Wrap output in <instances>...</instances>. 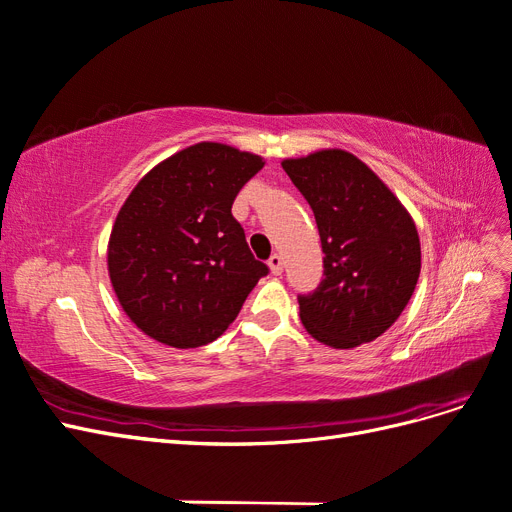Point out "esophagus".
Instances as JSON below:
<instances>
[{
	"mask_svg": "<svg viewBox=\"0 0 512 512\" xmlns=\"http://www.w3.org/2000/svg\"><path fill=\"white\" fill-rule=\"evenodd\" d=\"M269 269H271L273 275H280V273L284 271V260H282L280 254H273V256L269 258Z\"/></svg>",
	"mask_w": 512,
	"mask_h": 512,
	"instance_id": "obj_1",
	"label": "esophagus"
}]
</instances>
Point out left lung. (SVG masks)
Masks as SVG:
<instances>
[{
	"instance_id": "obj_1",
	"label": "left lung",
	"mask_w": 512,
	"mask_h": 512,
	"mask_svg": "<svg viewBox=\"0 0 512 512\" xmlns=\"http://www.w3.org/2000/svg\"><path fill=\"white\" fill-rule=\"evenodd\" d=\"M282 166L314 211L324 252V280L299 297L303 327L339 350L374 342L404 312L421 273L414 220L348 151L322 149Z\"/></svg>"
}]
</instances>
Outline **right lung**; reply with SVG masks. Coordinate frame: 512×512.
I'll return each instance as SVG.
<instances>
[{"instance_id":"1","label":"right lung","mask_w":512,"mask_h":512,"mask_svg":"<svg viewBox=\"0 0 512 512\" xmlns=\"http://www.w3.org/2000/svg\"><path fill=\"white\" fill-rule=\"evenodd\" d=\"M262 166L254 153L198 143L136 183L108 239V275L145 335L173 348L205 346L269 273L232 218L239 190Z\"/></svg>"}]
</instances>
